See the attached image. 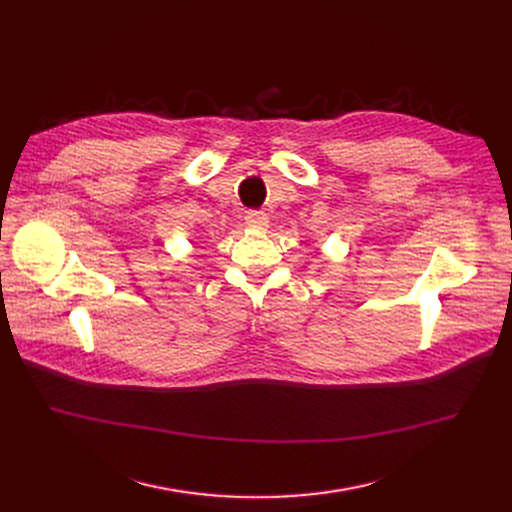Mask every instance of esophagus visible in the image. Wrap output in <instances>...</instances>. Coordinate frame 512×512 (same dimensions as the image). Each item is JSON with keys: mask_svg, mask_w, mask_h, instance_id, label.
Masks as SVG:
<instances>
[{"mask_svg": "<svg viewBox=\"0 0 512 512\" xmlns=\"http://www.w3.org/2000/svg\"><path fill=\"white\" fill-rule=\"evenodd\" d=\"M246 225L250 227V229H266L269 227V216H266L264 212H260V210H252V212H248L246 214Z\"/></svg>", "mask_w": 512, "mask_h": 512, "instance_id": "esophagus-1", "label": "esophagus"}]
</instances>
